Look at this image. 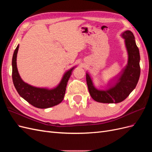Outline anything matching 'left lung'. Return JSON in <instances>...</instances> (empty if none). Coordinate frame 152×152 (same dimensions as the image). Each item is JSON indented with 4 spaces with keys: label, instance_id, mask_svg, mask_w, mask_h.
Masks as SVG:
<instances>
[{
    "label": "left lung",
    "instance_id": "left-lung-1",
    "mask_svg": "<svg viewBox=\"0 0 152 152\" xmlns=\"http://www.w3.org/2000/svg\"><path fill=\"white\" fill-rule=\"evenodd\" d=\"M122 37L125 39L128 53V63L121 72L116 84L108 90L100 91L95 88L88 73H86V82L90 95L96 102L103 103H118L122 102L134 89L140 76V56L132 32L127 30Z\"/></svg>",
    "mask_w": 152,
    "mask_h": 152
}]
</instances>
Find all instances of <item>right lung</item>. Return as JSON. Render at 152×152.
Here are the masks:
<instances>
[{
  "instance_id": "1",
  "label": "right lung",
  "mask_w": 152,
  "mask_h": 152,
  "mask_svg": "<svg viewBox=\"0 0 152 152\" xmlns=\"http://www.w3.org/2000/svg\"><path fill=\"white\" fill-rule=\"evenodd\" d=\"M19 45L13 54L12 60V78L14 86L20 96L30 104L38 108H48L60 103L65 96L66 85L74 67L67 71L59 84L53 89L38 88L23 81L16 65V58Z\"/></svg>"
}]
</instances>
